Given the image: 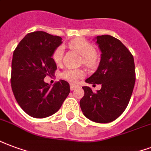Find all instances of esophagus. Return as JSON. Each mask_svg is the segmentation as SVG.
Returning <instances> with one entry per match:
<instances>
[{"instance_id": "1", "label": "esophagus", "mask_w": 151, "mask_h": 151, "mask_svg": "<svg viewBox=\"0 0 151 151\" xmlns=\"http://www.w3.org/2000/svg\"><path fill=\"white\" fill-rule=\"evenodd\" d=\"M77 88V86L75 85H73V84H70V90H74Z\"/></svg>"}]
</instances>
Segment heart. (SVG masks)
I'll return each mask as SVG.
<instances>
[{
  "label": "heart",
  "mask_w": 151,
  "mask_h": 151,
  "mask_svg": "<svg viewBox=\"0 0 151 151\" xmlns=\"http://www.w3.org/2000/svg\"><path fill=\"white\" fill-rule=\"evenodd\" d=\"M69 45L82 56V61L85 65L90 67L95 65L98 58L94 46L91 43L83 38H78L70 41ZM63 53V46H59L54 51L53 58L57 64H59L62 60ZM85 74L86 73L81 69H66L61 73V78L70 83H76L79 79L82 78Z\"/></svg>",
  "instance_id": "heart-1"
}]
</instances>
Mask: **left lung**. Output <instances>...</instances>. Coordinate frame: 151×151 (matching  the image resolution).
Instances as JSON below:
<instances>
[{
  "label": "left lung",
  "mask_w": 151,
  "mask_h": 151,
  "mask_svg": "<svg viewBox=\"0 0 151 151\" xmlns=\"http://www.w3.org/2000/svg\"><path fill=\"white\" fill-rule=\"evenodd\" d=\"M96 43L101 52L96 72L86 80L100 84L93 93L83 86L80 101L81 111L87 118L98 123H108L121 115L128 106L135 83L134 61L131 53L118 39L110 35L98 36Z\"/></svg>",
  "instance_id": "1"
}]
</instances>
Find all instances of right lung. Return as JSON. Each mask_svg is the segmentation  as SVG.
Returning a JSON list of instances; mask_svg holds the SVG:
<instances>
[{
  "mask_svg": "<svg viewBox=\"0 0 151 151\" xmlns=\"http://www.w3.org/2000/svg\"><path fill=\"white\" fill-rule=\"evenodd\" d=\"M61 40L58 36L36 31L28 33L13 52L12 90L19 106L33 118H44L55 114L70 92V84L64 80L53 86L44 81L57 70L52 57Z\"/></svg>",
  "mask_w": 151,
  "mask_h": 151,
  "instance_id": "obj_1",
  "label": "right lung"
}]
</instances>
